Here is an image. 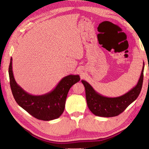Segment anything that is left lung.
<instances>
[{"mask_svg": "<svg viewBox=\"0 0 149 149\" xmlns=\"http://www.w3.org/2000/svg\"><path fill=\"white\" fill-rule=\"evenodd\" d=\"M143 70L144 63L141 76L136 86L124 95L116 97H108L101 95L87 81L81 80L85 88L86 98L89 110L94 115L105 118L117 116L122 113L136 100L141 93L143 79Z\"/></svg>", "mask_w": 149, "mask_h": 149, "instance_id": "1", "label": "left lung"}]
</instances>
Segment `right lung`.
<instances>
[{
  "instance_id": "obj_1",
  "label": "right lung",
  "mask_w": 149,
  "mask_h": 149,
  "mask_svg": "<svg viewBox=\"0 0 149 149\" xmlns=\"http://www.w3.org/2000/svg\"><path fill=\"white\" fill-rule=\"evenodd\" d=\"M8 74L12 94L17 103L34 118L43 120L57 119L63 114L70 89L80 80L79 75L70 74L62 78L52 91L35 96L24 91L15 81L12 71V58Z\"/></svg>"
}]
</instances>
